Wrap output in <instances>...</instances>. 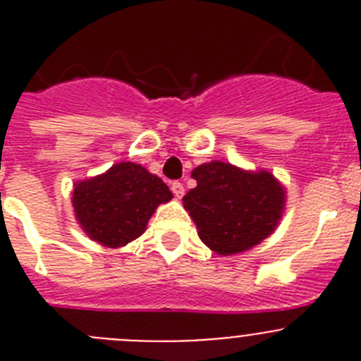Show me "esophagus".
Returning a JSON list of instances; mask_svg holds the SVG:
<instances>
[{
    "label": "esophagus",
    "instance_id": "1",
    "mask_svg": "<svg viewBox=\"0 0 361 361\" xmlns=\"http://www.w3.org/2000/svg\"><path fill=\"white\" fill-rule=\"evenodd\" d=\"M171 191H173V195L177 197V199H183V195H184L183 183H173V184H171Z\"/></svg>",
    "mask_w": 361,
    "mask_h": 361
}]
</instances>
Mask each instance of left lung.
I'll return each mask as SVG.
<instances>
[{
	"label": "left lung",
	"mask_w": 361,
	"mask_h": 361,
	"mask_svg": "<svg viewBox=\"0 0 361 361\" xmlns=\"http://www.w3.org/2000/svg\"><path fill=\"white\" fill-rule=\"evenodd\" d=\"M197 186L183 204L199 237L216 255H235L260 244L279 226L286 190L269 171H245L212 161L191 171Z\"/></svg>",
	"instance_id": "1"
}]
</instances>
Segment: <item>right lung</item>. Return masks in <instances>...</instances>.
<instances>
[{"mask_svg":"<svg viewBox=\"0 0 361 361\" xmlns=\"http://www.w3.org/2000/svg\"><path fill=\"white\" fill-rule=\"evenodd\" d=\"M170 188L135 162L114 164L106 173L75 183L72 206L82 231L106 247H121L145 233Z\"/></svg>","mask_w":361,"mask_h":361,"instance_id":"right-lung-1","label":"right lung"}]
</instances>
